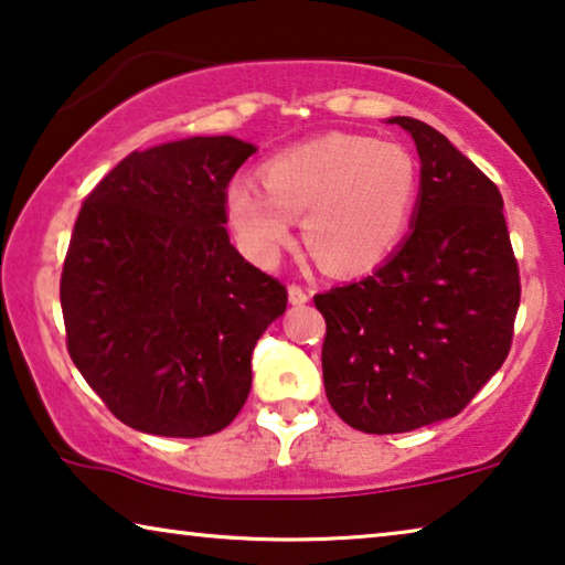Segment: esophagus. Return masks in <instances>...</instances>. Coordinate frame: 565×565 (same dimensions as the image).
Listing matches in <instances>:
<instances>
[{
    "mask_svg": "<svg viewBox=\"0 0 565 565\" xmlns=\"http://www.w3.org/2000/svg\"><path fill=\"white\" fill-rule=\"evenodd\" d=\"M289 301H291L294 307L307 305V301H309V294H307V289H301L299 284H291V286H289Z\"/></svg>",
    "mask_w": 565,
    "mask_h": 565,
    "instance_id": "34e87169",
    "label": "esophagus"
}]
</instances>
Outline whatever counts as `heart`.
Returning a JSON list of instances; mask_svg holds the SVG:
<instances>
[{
  "instance_id": "obj_1",
  "label": "heart",
  "mask_w": 565,
  "mask_h": 565,
  "mask_svg": "<svg viewBox=\"0 0 565 565\" xmlns=\"http://www.w3.org/2000/svg\"><path fill=\"white\" fill-rule=\"evenodd\" d=\"M259 188L233 180L225 207L243 248L274 264L305 215V243L334 274H363L383 264L414 215L418 167L395 141L324 134L260 164Z\"/></svg>"
}]
</instances>
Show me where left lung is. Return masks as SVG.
<instances>
[{
    "label": "left lung",
    "mask_w": 565,
    "mask_h": 565,
    "mask_svg": "<svg viewBox=\"0 0 565 565\" xmlns=\"http://www.w3.org/2000/svg\"><path fill=\"white\" fill-rule=\"evenodd\" d=\"M388 121L414 137L420 159L408 238L365 279L315 297L327 401L365 434L457 416L502 367L520 307L498 184L434 126Z\"/></svg>",
    "instance_id": "left-lung-1"
}]
</instances>
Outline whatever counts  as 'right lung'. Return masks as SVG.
<instances>
[{
	"label": "right lung",
	"instance_id": "add662e5",
	"mask_svg": "<svg viewBox=\"0 0 565 565\" xmlns=\"http://www.w3.org/2000/svg\"><path fill=\"white\" fill-rule=\"evenodd\" d=\"M256 147L192 137L131 151L83 202L61 276L67 352L137 431H223L286 289L231 246L225 190Z\"/></svg>",
	"mask_w": 565,
	"mask_h": 565
}]
</instances>
